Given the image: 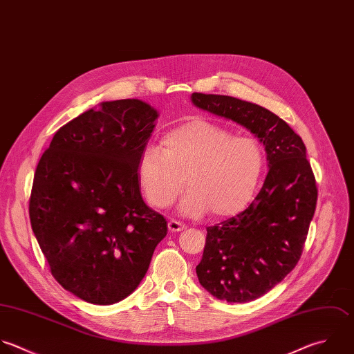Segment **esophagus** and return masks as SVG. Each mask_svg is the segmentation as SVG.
Returning <instances> with one entry per match:
<instances>
[{
	"mask_svg": "<svg viewBox=\"0 0 354 354\" xmlns=\"http://www.w3.org/2000/svg\"><path fill=\"white\" fill-rule=\"evenodd\" d=\"M168 229H169V232L176 233V232L185 230V229H186V225L182 223V222H178V221H174V219H172V221L168 222Z\"/></svg>",
	"mask_w": 354,
	"mask_h": 354,
	"instance_id": "1",
	"label": "esophagus"
}]
</instances>
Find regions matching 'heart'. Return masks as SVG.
<instances>
[{"instance_id": "obj_1", "label": "heart", "mask_w": 354, "mask_h": 354, "mask_svg": "<svg viewBox=\"0 0 354 354\" xmlns=\"http://www.w3.org/2000/svg\"><path fill=\"white\" fill-rule=\"evenodd\" d=\"M265 169V150L252 136H237L208 121H190L162 138V149L147 145L138 178L150 205L169 208L186 185L180 211L216 218L241 212L254 198Z\"/></svg>"}]
</instances>
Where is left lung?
<instances>
[{
    "label": "left lung",
    "mask_w": 354,
    "mask_h": 354,
    "mask_svg": "<svg viewBox=\"0 0 354 354\" xmlns=\"http://www.w3.org/2000/svg\"><path fill=\"white\" fill-rule=\"evenodd\" d=\"M193 103L250 129L263 143L269 172L239 215L207 227L200 284L215 298L251 302L279 284L301 259L317 203L302 138L270 110L226 95L194 92Z\"/></svg>",
    "instance_id": "8db88e82"
}]
</instances>
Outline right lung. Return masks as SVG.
I'll list each match as a JSON object with an SVG mask.
<instances>
[{
    "mask_svg": "<svg viewBox=\"0 0 354 354\" xmlns=\"http://www.w3.org/2000/svg\"><path fill=\"white\" fill-rule=\"evenodd\" d=\"M157 115L138 99L103 102L59 128L35 168L31 229L55 280L85 302L133 292L167 236L138 178Z\"/></svg>",
    "mask_w": 354,
    "mask_h": 354,
    "instance_id": "obj_1",
    "label": "right lung"
}]
</instances>
